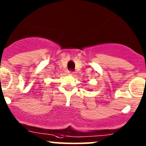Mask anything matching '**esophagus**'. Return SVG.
I'll use <instances>...</instances> for the list:
<instances>
[{
  "label": "esophagus",
  "instance_id": "34e87169",
  "mask_svg": "<svg viewBox=\"0 0 146 146\" xmlns=\"http://www.w3.org/2000/svg\"><path fill=\"white\" fill-rule=\"evenodd\" d=\"M68 74L70 75V76H74V75H75V72L72 71V70H69V71H68Z\"/></svg>",
  "mask_w": 146,
  "mask_h": 146
}]
</instances>
